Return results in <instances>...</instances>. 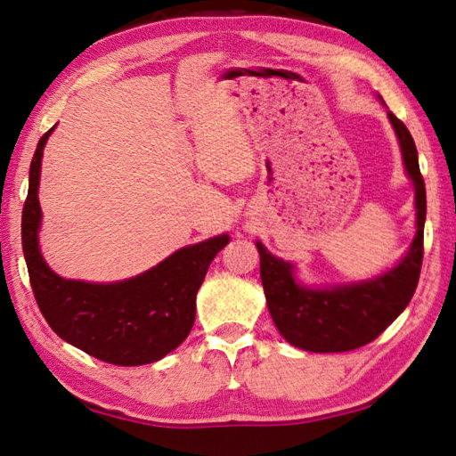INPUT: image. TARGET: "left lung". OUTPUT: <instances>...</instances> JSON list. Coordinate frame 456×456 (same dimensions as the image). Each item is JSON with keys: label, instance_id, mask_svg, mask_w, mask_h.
Returning a JSON list of instances; mask_svg holds the SVG:
<instances>
[{"label": "left lung", "instance_id": "1", "mask_svg": "<svg viewBox=\"0 0 456 456\" xmlns=\"http://www.w3.org/2000/svg\"><path fill=\"white\" fill-rule=\"evenodd\" d=\"M388 119L415 190V237L398 265L362 282L309 288L296 278L292 263L268 253L256 240L268 312L280 335L304 351L345 353L374 341L408 307L418 288L428 211L425 182L408 127L392 111H388Z\"/></svg>", "mask_w": 456, "mask_h": 456}]
</instances>
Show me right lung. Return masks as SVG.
Instances as JSON below:
<instances>
[{
  "label": "right lung",
  "instance_id": "1",
  "mask_svg": "<svg viewBox=\"0 0 456 456\" xmlns=\"http://www.w3.org/2000/svg\"><path fill=\"white\" fill-rule=\"evenodd\" d=\"M54 127L37 144L21 217L23 255L38 309L58 337L103 362H157L190 335L196 322L198 289L211 260L229 243V235L182 247L147 273L119 282H84L58 276L45 263L38 247L43 221L38 180L45 144Z\"/></svg>",
  "mask_w": 456,
  "mask_h": 456
}]
</instances>
